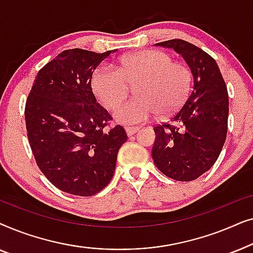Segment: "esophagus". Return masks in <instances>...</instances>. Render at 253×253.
Segmentation results:
<instances>
[{"instance_id": "esophagus-1", "label": "esophagus", "mask_w": 253, "mask_h": 253, "mask_svg": "<svg viewBox=\"0 0 253 253\" xmlns=\"http://www.w3.org/2000/svg\"><path fill=\"white\" fill-rule=\"evenodd\" d=\"M139 130V127H136V126H126V134L127 136H133L134 133L137 132V131Z\"/></svg>"}]
</instances>
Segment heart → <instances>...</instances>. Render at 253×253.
Listing matches in <instances>:
<instances>
[{"label": "heart", "mask_w": 253, "mask_h": 253, "mask_svg": "<svg viewBox=\"0 0 253 253\" xmlns=\"http://www.w3.org/2000/svg\"><path fill=\"white\" fill-rule=\"evenodd\" d=\"M134 84L137 98L114 109V119L121 124L143 123L155 112L161 116L175 112L189 93L190 72L164 51L144 50L124 57L119 69L100 64L91 78L93 92L106 108L116 106Z\"/></svg>", "instance_id": "b5f03b06"}]
</instances>
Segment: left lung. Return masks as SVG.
Listing matches in <instances>:
<instances>
[{"mask_svg":"<svg viewBox=\"0 0 253 253\" xmlns=\"http://www.w3.org/2000/svg\"><path fill=\"white\" fill-rule=\"evenodd\" d=\"M182 55L193 83L188 99L170 119L154 126L152 158L162 174L176 181L198 178L215 164L228 129L227 86L215 60L195 44L181 39L155 43Z\"/></svg>","mask_w":253,"mask_h":253,"instance_id":"obj_1","label":"left lung"}]
</instances>
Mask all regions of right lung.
<instances>
[{
	"mask_svg": "<svg viewBox=\"0 0 253 253\" xmlns=\"http://www.w3.org/2000/svg\"><path fill=\"white\" fill-rule=\"evenodd\" d=\"M116 50L98 54L76 48L58 54L38 72L25 106L33 155L51 184L88 197L113 178L116 158L126 141L121 126L106 131L112 116L96 102L92 74Z\"/></svg>",
	"mask_w": 253,
	"mask_h": 253,
	"instance_id": "add662e5",
	"label": "right lung"
}]
</instances>
